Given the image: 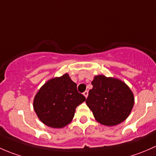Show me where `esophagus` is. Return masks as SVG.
Instances as JSON below:
<instances>
[{
  "mask_svg": "<svg viewBox=\"0 0 156 156\" xmlns=\"http://www.w3.org/2000/svg\"><path fill=\"white\" fill-rule=\"evenodd\" d=\"M88 94H89V91H85L84 92H83V95H84L86 98L88 97Z\"/></svg>",
  "mask_w": 156,
  "mask_h": 156,
  "instance_id": "1",
  "label": "esophagus"
}]
</instances>
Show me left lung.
<instances>
[{"instance_id": "left-lung-1", "label": "left lung", "mask_w": 156, "mask_h": 156, "mask_svg": "<svg viewBox=\"0 0 156 156\" xmlns=\"http://www.w3.org/2000/svg\"><path fill=\"white\" fill-rule=\"evenodd\" d=\"M86 104L101 124L113 126L129 115L134 102L132 91L122 81L104 75L94 76Z\"/></svg>"}]
</instances>
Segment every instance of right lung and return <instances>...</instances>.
<instances>
[{
    "label": "right lung",
    "mask_w": 156,
    "mask_h": 156,
    "mask_svg": "<svg viewBox=\"0 0 156 156\" xmlns=\"http://www.w3.org/2000/svg\"><path fill=\"white\" fill-rule=\"evenodd\" d=\"M86 101L69 75L49 80L34 101V109L41 121L51 128H63L74 116L77 106Z\"/></svg>",
    "instance_id": "obj_1"
}]
</instances>
